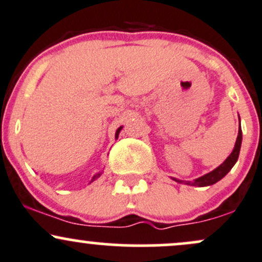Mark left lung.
Segmentation results:
<instances>
[{"mask_svg": "<svg viewBox=\"0 0 262 262\" xmlns=\"http://www.w3.org/2000/svg\"><path fill=\"white\" fill-rule=\"evenodd\" d=\"M239 122H240V117H239ZM242 140H243L242 127L239 125V132H237V138H236L233 151H231V154L225 159L223 164L219 165L217 169L210 171V172L206 173V175L198 177V179L193 180V181H182V180L175 179V177H171V179L179 183H183V185H188V186H197V187H204V186L214 185V183L218 182L219 180L223 179V177L231 170V167L235 165V162L237 161V158H239L240 148H242Z\"/></svg>", "mask_w": 262, "mask_h": 262, "instance_id": "obj_1", "label": "left lung"}]
</instances>
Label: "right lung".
<instances>
[{
	"label": "right lung",
	"mask_w": 262,
	"mask_h": 262,
	"mask_svg": "<svg viewBox=\"0 0 262 262\" xmlns=\"http://www.w3.org/2000/svg\"><path fill=\"white\" fill-rule=\"evenodd\" d=\"M122 128H123V125H122V127H119L118 129H117V132H116V139H118V135H119V132H121V130H122ZM101 173H102V172H98V173H96V175H93V177H92V180H91V182H93V181H95V180H97V179H98V177H100V176H101ZM91 182H90V183H91Z\"/></svg>",
	"instance_id": "obj_1"
}]
</instances>
